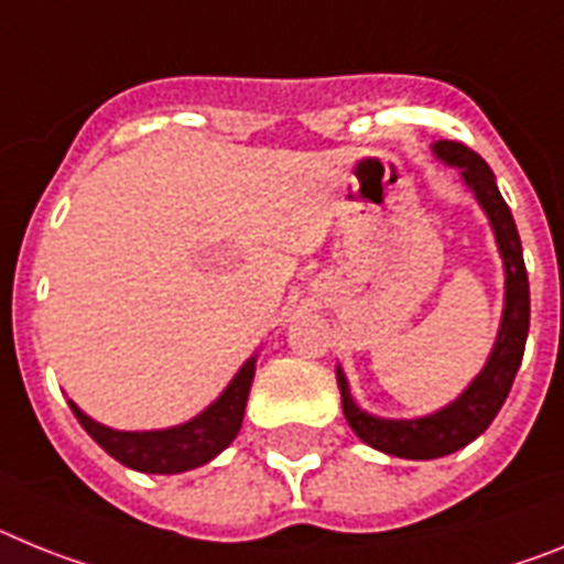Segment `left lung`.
I'll list each match as a JSON object with an SVG mask.
<instances>
[{
    "label": "left lung",
    "mask_w": 564,
    "mask_h": 564,
    "mask_svg": "<svg viewBox=\"0 0 564 564\" xmlns=\"http://www.w3.org/2000/svg\"><path fill=\"white\" fill-rule=\"evenodd\" d=\"M434 159L445 166H454L486 213L491 224L494 241H497L502 269H506V301H502V317H499L497 340L491 346L486 366L479 369L471 383L459 391L457 398L443 409L423 414V417H377L371 411L360 409L351 398L349 380L337 366V386H340L343 414L357 437L377 452L403 459H437L454 454L477 440L491 425L497 411L506 403L517 377L522 351L528 340V323H531V292H528V272L522 261V243H519L517 224L502 200L494 178L491 166L479 159L474 150L457 141H434L431 144Z\"/></svg>",
    "instance_id": "1"
}]
</instances>
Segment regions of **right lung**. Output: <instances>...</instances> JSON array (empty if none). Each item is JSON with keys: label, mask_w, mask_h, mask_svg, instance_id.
<instances>
[{"label": "right lung", "mask_w": 564, "mask_h": 564, "mask_svg": "<svg viewBox=\"0 0 564 564\" xmlns=\"http://www.w3.org/2000/svg\"><path fill=\"white\" fill-rule=\"evenodd\" d=\"M254 364H258V351L249 357L241 369L227 383V389L207 405V409L195 414L193 420L170 429H150V431H121L101 425L90 414L78 409L73 400H67L82 423V429L90 434L96 443L119 459L121 465L144 474H181L193 471L198 465H207L238 437L243 423V411H247L249 389H252Z\"/></svg>", "instance_id": "add662e5"}]
</instances>
